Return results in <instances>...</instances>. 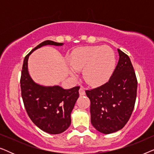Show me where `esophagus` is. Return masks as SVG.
<instances>
[{"label":"esophagus","mask_w":154,"mask_h":154,"mask_svg":"<svg viewBox=\"0 0 154 154\" xmlns=\"http://www.w3.org/2000/svg\"><path fill=\"white\" fill-rule=\"evenodd\" d=\"M79 94L80 95H85V88H83V86H81L79 89Z\"/></svg>","instance_id":"1"}]
</instances>
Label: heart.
<instances>
[{"mask_svg":"<svg viewBox=\"0 0 154 154\" xmlns=\"http://www.w3.org/2000/svg\"><path fill=\"white\" fill-rule=\"evenodd\" d=\"M113 50L108 46H87L73 52L71 66L75 70L84 69L83 77L90 85H100L109 79L115 66ZM75 75V73H73Z\"/></svg>","mask_w":154,"mask_h":154,"instance_id":"b5f03b06","label":"heart"}]
</instances>
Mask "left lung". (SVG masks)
<instances>
[{
  "instance_id": "8db88e82",
  "label": "left lung",
  "mask_w": 154,
  "mask_h": 154,
  "mask_svg": "<svg viewBox=\"0 0 154 154\" xmlns=\"http://www.w3.org/2000/svg\"><path fill=\"white\" fill-rule=\"evenodd\" d=\"M119 60L113 74L104 85L85 90L90 100L91 123L104 134L123 128L133 111L137 80L128 54L118 49Z\"/></svg>"
}]
</instances>
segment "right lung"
<instances>
[{
    "mask_svg": "<svg viewBox=\"0 0 154 154\" xmlns=\"http://www.w3.org/2000/svg\"><path fill=\"white\" fill-rule=\"evenodd\" d=\"M46 45H62V43L45 41L25 57L21 73V94L26 113L33 123L49 134L64 132L71 124V113L79 97L80 86L64 90L58 85L44 87L31 79L28 72V58L35 50Z\"/></svg>",
    "mask_w": 154,
    "mask_h": 154,
    "instance_id": "obj_1",
    "label": "right lung"
}]
</instances>
